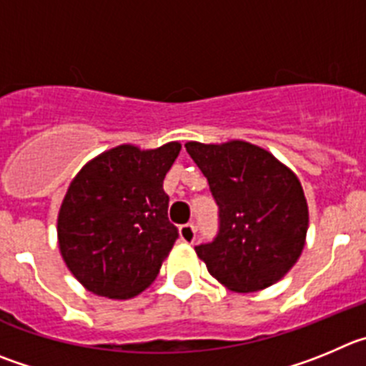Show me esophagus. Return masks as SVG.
<instances>
[{
  "mask_svg": "<svg viewBox=\"0 0 366 366\" xmlns=\"http://www.w3.org/2000/svg\"><path fill=\"white\" fill-rule=\"evenodd\" d=\"M194 233H197V231H194V225L193 224H186V225H182V227H180V229H179L180 240L186 242V244H193V242H194Z\"/></svg>",
  "mask_w": 366,
  "mask_h": 366,
  "instance_id": "34e87169",
  "label": "esophagus"
}]
</instances>
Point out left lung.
Masks as SVG:
<instances>
[{
  "instance_id": "obj_1",
  "label": "left lung",
  "mask_w": 366,
  "mask_h": 366,
  "mask_svg": "<svg viewBox=\"0 0 366 366\" xmlns=\"http://www.w3.org/2000/svg\"><path fill=\"white\" fill-rule=\"evenodd\" d=\"M220 207V229L194 247L225 289L254 292L280 282L303 251L309 206L300 179L271 152L233 141L186 142Z\"/></svg>"
}]
</instances>
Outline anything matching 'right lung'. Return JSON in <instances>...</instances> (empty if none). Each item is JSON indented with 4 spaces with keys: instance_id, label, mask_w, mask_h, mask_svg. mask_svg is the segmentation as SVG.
Listing matches in <instances>:
<instances>
[{
    "instance_id": "right-lung-1",
    "label": "right lung",
    "mask_w": 366,
    "mask_h": 366,
    "mask_svg": "<svg viewBox=\"0 0 366 366\" xmlns=\"http://www.w3.org/2000/svg\"><path fill=\"white\" fill-rule=\"evenodd\" d=\"M180 148L115 146L74 177L57 214V244L86 291L129 300L157 278L179 237L162 182Z\"/></svg>"
}]
</instances>
